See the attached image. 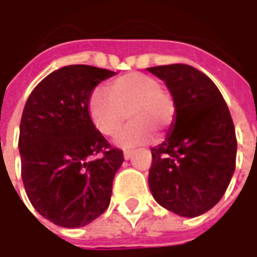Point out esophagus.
<instances>
[{
    "label": "esophagus",
    "instance_id": "1",
    "mask_svg": "<svg viewBox=\"0 0 257 257\" xmlns=\"http://www.w3.org/2000/svg\"><path fill=\"white\" fill-rule=\"evenodd\" d=\"M132 156H134V153L132 151H123V160H131L132 158Z\"/></svg>",
    "mask_w": 257,
    "mask_h": 257
}]
</instances>
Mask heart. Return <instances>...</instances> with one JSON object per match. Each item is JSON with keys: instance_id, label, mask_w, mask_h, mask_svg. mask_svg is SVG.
Masks as SVG:
<instances>
[{"instance_id": "obj_1", "label": "heart", "mask_w": 257, "mask_h": 257, "mask_svg": "<svg viewBox=\"0 0 257 257\" xmlns=\"http://www.w3.org/2000/svg\"><path fill=\"white\" fill-rule=\"evenodd\" d=\"M88 112L96 129L106 136H115L128 117L131 123L118 135L115 145L134 149L153 142L154 135L162 138L167 134L176 117V104L158 79L129 73L108 82L107 92L92 90Z\"/></svg>"}]
</instances>
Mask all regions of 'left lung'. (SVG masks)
<instances>
[{
	"instance_id": "1",
	"label": "left lung",
	"mask_w": 257,
	"mask_h": 257,
	"mask_svg": "<svg viewBox=\"0 0 257 257\" xmlns=\"http://www.w3.org/2000/svg\"><path fill=\"white\" fill-rule=\"evenodd\" d=\"M162 79L176 117L161 145L151 149L149 186L165 209L195 217L215 206L235 169L237 139L231 115L213 81L189 64L147 68Z\"/></svg>"
}]
</instances>
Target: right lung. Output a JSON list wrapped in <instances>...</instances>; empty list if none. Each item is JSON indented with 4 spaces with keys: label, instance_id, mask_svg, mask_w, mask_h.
Masks as SVG:
<instances>
[{
    "label": "right lung",
    "instance_id": "add662e5",
    "mask_svg": "<svg viewBox=\"0 0 257 257\" xmlns=\"http://www.w3.org/2000/svg\"><path fill=\"white\" fill-rule=\"evenodd\" d=\"M112 75L86 64L66 66L42 79L26 103L19 136L22 179L37 212L56 226L84 227L110 205L123 156L96 129L88 100Z\"/></svg>",
    "mask_w": 257,
    "mask_h": 257
}]
</instances>
